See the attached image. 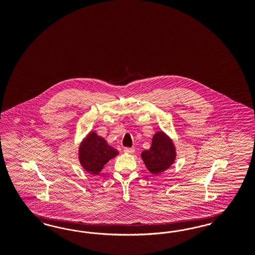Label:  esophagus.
<instances>
[{"instance_id":"esophagus-1","label":"esophagus","mask_w":255,"mask_h":255,"mask_svg":"<svg viewBox=\"0 0 255 255\" xmlns=\"http://www.w3.org/2000/svg\"><path fill=\"white\" fill-rule=\"evenodd\" d=\"M124 151L125 153H127V154H132L134 152V148L133 147H125Z\"/></svg>"}]
</instances>
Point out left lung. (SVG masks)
I'll use <instances>...</instances> for the list:
<instances>
[{"label": "left lung", "mask_w": 255, "mask_h": 255, "mask_svg": "<svg viewBox=\"0 0 255 255\" xmlns=\"http://www.w3.org/2000/svg\"><path fill=\"white\" fill-rule=\"evenodd\" d=\"M141 158L147 169L154 175L168 169L176 161L177 149L169 135L164 131H156L151 146L141 152Z\"/></svg>", "instance_id": "1"}]
</instances>
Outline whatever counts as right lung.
I'll return each mask as SVG.
<instances>
[{
    "label": "right lung",
    "mask_w": 255,
    "mask_h": 255,
    "mask_svg": "<svg viewBox=\"0 0 255 255\" xmlns=\"http://www.w3.org/2000/svg\"><path fill=\"white\" fill-rule=\"evenodd\" d=\"M115 147L95 131H90L78 147V160L83 169L94 176L99 175L104 166L119 155Z\"/></svg>",
    "instance_id": "1"
}]
</instances>
